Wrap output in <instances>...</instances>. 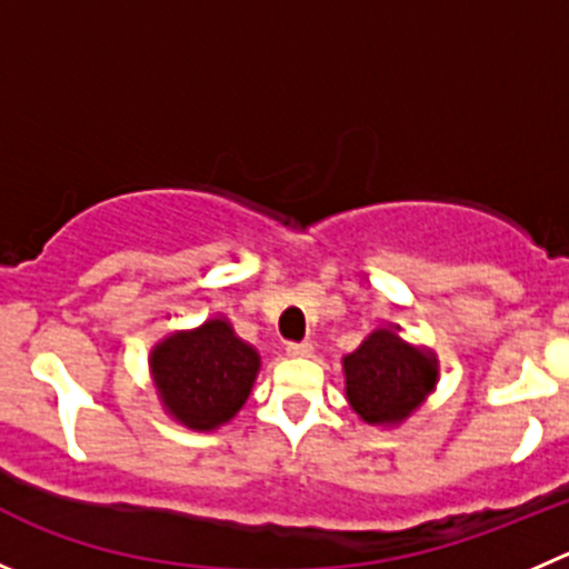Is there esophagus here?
<instances>
[{"mask_svg": "<svg viewBox=\"0 0 569 569\" xmlns=\"http://www.w3.org/2000/svg\"><path fill=\"white\" fill-rule=\"evenodd\" d=\"M284 351H288L290 357H310L312 355V343H310V340H290V343L284 346Z\"/></svg>", "mask_w": 569, "mask_h": 569, "instance_id": "esophagus-1", "label": "esophagus"}]
</instances>
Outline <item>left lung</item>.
Here are the masks:
<instances>
[{"instance_id":"1","label":"left lung","mask_w":569,"mask_h":569,"mask_svg":"<svg viewBox=\"0 0 569 569\" xmlns=\"http://www.w3.org/2000/svg\"><path fill=\"white\" fill-rule=\"evenodd\" d=\"M346 397L369 425L402 421L436 386V360L410 349L388 329H377L343 357Z\"/></svg>"}]
</instances>
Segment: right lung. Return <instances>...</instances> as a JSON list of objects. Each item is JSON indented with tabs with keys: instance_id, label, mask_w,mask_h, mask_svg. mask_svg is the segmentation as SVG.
<instances>
[{
	"instance_id": "obj_1",
	"label": "right lung",
	"mask_w": 569,
	"mask_h": 569,
	"mask_svg": "<svg viewBox=\"0 0 569 569\" xmlns=\"http://www.w3.org/2000/svg\"><path fill=\"white\" fill-rule=\"evenodd\" d=\"M150 366L164 408L192 430H212L246 405L259 355L218 318L194 332L170 335L156 346Z\"/></svg>"
}]
</instances>
